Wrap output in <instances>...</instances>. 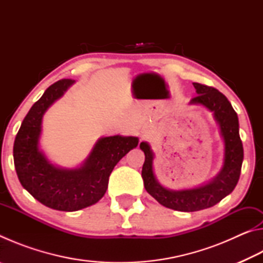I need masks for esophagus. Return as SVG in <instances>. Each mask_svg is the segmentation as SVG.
I'll list each match as a JSON object with an SVG mask.
<instances>
[{
  "mask_svg": "<svg viewBox=\"0 0 263 263\" xmlns=\"http://www.w3.org/2000/svg\"><path fill=\"white\" fill-rule=\"evenodd\" d=\"M148 136V133L147 132H144L142 133V138H145V137H147Z\"/></svg>",
  "mask_w": 263,
  "mask_h": 263,
  "instance_id": "1",
  "label": "esophagus"
}]
</instances>
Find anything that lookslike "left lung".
I'll list each match as a JSON object with an SVG mask.
<instances>
[{"mask_svg": "<svg viewBox=\"0 0 263 263\" xmlns=\"http://www.w3.org/2000/svg\"><path fill=\"white\" fill-rule=\"evenodd\" d=\"M197 96L190 104L203 105L213 114V118L219 126L224 141V159L220 172L208 183L191 189H167L158 181L153 171L154 153L148 142H140V148L145 153V162L141 176L147 193L161 205L176 211L193 212L204 210L219 203L232 193L237 185L243 160V147L239 136L238 116L232 105L219 90L194 82Z\"/></svg>", "mask_w": 263, "mask_h": 263, "instance_id": "8db88e82", "label": "left lung"}]
</instances>
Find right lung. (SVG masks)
<instances>
[{"mask_svg": "<svg viewBox=\"0 0 263 263\" xmlns=\"http://www.w3.org/2000/svg\"><path fill=\"white\" fill-rule=\"evenodd\" d=\"M74 82L64 79L46 89L25 116L14 144V162L21 184L38 202L59 211H78L99 202L108 189L116 164L139 142L138 137H102L80 167L53 164L39 147L43 117Z\"/></svg>", "mask_w": 263, "mask_h": 263, "instance_id": "right-lung-1", "label": "right lung"}]
</instances>
